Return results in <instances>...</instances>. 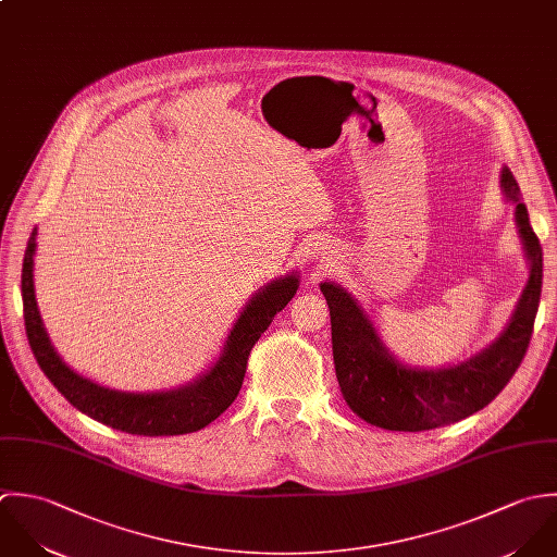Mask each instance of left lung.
<instances>
[{
	"mask_svg": "<svg viewBox=\"0 0 557 557\" xmlns=\"http://www.w3.org/2000/svg\"><path fill=\"white\" fill-rule=\"evenodd\" d=\"M504 200L515 205V223L530 264L528 284L506 327L471 357L442 368L400 361L383 342L363 306L339 284L321 282L332 317L335 376L346 405L363 422L403 433L431 431L484 409L521 366L543 290V247L521 202V189L504 165Z\"/></svg>",
	"mask_w": 557,
	"mask_h": 557,
	"instance_id": "1",
	"label": "left lung"
}]
</instances>
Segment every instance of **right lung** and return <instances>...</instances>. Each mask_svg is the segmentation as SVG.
<instances>
[{
    "mask_svg": "<svg viewBox=\"0 0 557 557\" xmlns=\"http://www.w3.org/2000/svg\"><path fill=\"white\" fill-rule=\"evenodd\" d=\"M36 234L38 227L29 234L21 271L25 334L32 352L47 379L75 409L128 435H187L218 420L238 396L249 350L299 288V273L290 271L253 293L225 335L218 359L194 381L163 392H122L75 372L51 344L34 293Z\"/></svg>",
    "mask_w": 557,
    "mask_h": 557,
    "instance_id": "obj_1",
    "label": "right lung"
}]
</instances>
